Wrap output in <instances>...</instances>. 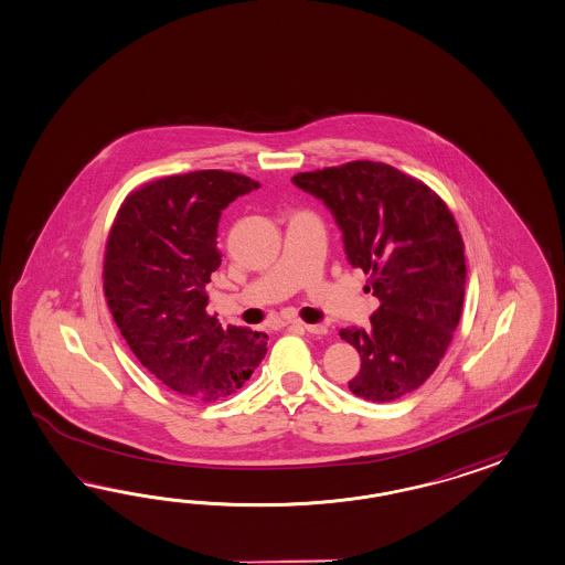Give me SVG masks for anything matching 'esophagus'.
<instances>
[{"instance_id":"1","label":"esophagus","mask_w":565,"mask_h":565,"mask_svg":"<svg viewBox=\"0 0 565 565\" xmlns=\"http://www.w3.org/2000/svg\"><path fill=\"white\" fill-rule=\"evenodd\" d=\"M288 324L290 327H300V329H305V331L312 333V335H327V327L324 324H308L305 321H290Z\"/></svg>"}]
</instances>
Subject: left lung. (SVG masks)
I'll list each match as a JSON object with an SVG mask.
<instances>
[{
	"mask_svg": "<svg viewBox=\"0 0 565 565\" xmlns=\"http://www.w3.org/2000/svg\"><path fill=\"white\" fill-rule=\"evenodd\" d=\"M291 181L327 203L348 259L381 300L370 331L339 333L362 358L351 393L372 403L409 395L440 364L462 315L467 267L455 215L424 181L384 162L353 160Z\"/></svg>",
	"mask_w": 565,
	"mask_h": 565,
	"instance_id": "obj_1",
	"label": "left lung"
}]
</instances>
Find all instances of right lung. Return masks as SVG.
I'll list each match as a JSON object with an SVG mask.
<instances>
[{
	"mask_svg": "<svg viewBox=\"0 0 565 565\" xmlns=\"http://www.w3.org/2000/svg\"><path fill=\"white\" fill-rule=\"evenodd\" d=\"M259 186L226 170L156 179L122 199L108 232L103 290L121 335L158 381L203 403L234 395L267 353V333L205 310L220 214Z\"/></svg>",
	"mask_w": 565,
	"mask_h": 565,
	"instance_id": "right-lung-1",
	"label": "right lung"
}]
</instances>
